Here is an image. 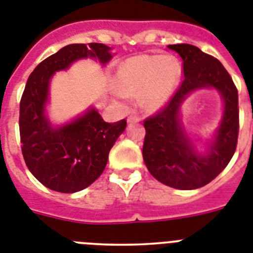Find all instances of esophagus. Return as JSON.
Returning <instances> with one entry per match:
<instances>
[{"label":"esophagus","mask_w":253,"mask_h":253,"mask_svg":"<svg viewBox=\"0 0 253 253\" xmlns=\"http://www.w3.org/2000/svg\"><path fill=\"white\" fill-rule=\"evenodd\" d=\"M139 120H141V118H139L138 115H130L128 118V123H130V124H133V123H139Z\"/></svg>","instance_id":"34e87169"}]
</instances>
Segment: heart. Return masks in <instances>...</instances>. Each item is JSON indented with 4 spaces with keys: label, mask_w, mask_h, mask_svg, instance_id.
Wrapping results in <instances>:
<instances>
[{
    "label": "heart",
    "mask_w": 253,
    "mask_h": 253,
    "mask_svg": "<svg viewBox=\"0 0 253 253\" xmlns=\"http://www.w3.org/2000/svg\"><path fill=\"white\" fill-rule=\"evenodd\" d=\"M181 64L170 55H138L126 60L119 70L122 97L141 93V102L149 110L166 103L178 85Z\"/></svg>",
    "instance_id": "1"
}]
</instances>
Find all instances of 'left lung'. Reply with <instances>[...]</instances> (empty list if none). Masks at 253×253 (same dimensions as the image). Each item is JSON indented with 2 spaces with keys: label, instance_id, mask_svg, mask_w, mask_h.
I'll list each match as a JSON object with an SVG mask.
<instances>
[{
  "label": "left lung",
  "instance_id": "8db88e82",
  "mask_svg": "<svg viewBox=\"0 0 253 253\" xmlns=\"http://www.w3.org/2000/svg\"><path fill=\"white\" fill-rule=\"evenodd\" d=\"M182 58L183 80L170 101L143 122L142 155L159 182L179 190L199 189L216 178L237 149L239 133L238 90L221 62L189 43L168 45ZM214 87L224 98V116L207 154L195 150L179 120V108L191 91Z\"/></svg>",
  "mask_w": 253,
  "mask_h": 253
}]
</instances>
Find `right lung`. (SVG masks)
Instances as JSON below:
<instances>
[{
	"instance_id": "right-lung-1",
	"label": "right lung",
	"mask_w": 253,
	"mask_h": 253,
	"mask_svg": "<svg viewBox=\"0 0 253 253\" xmlns=\"http://www.w3.org/2000/svg\"><path fill=\"white\" fill-rule=\"evenodd\" d=\"M110 50L104 43H71L42 60L27 80L19 112L23 158L47 189L76 193L91 185L104 170L108 152L125 130V119L110 124L95 108L55 128L45 116L49 83L56 71L67 70L75 60L87 56L106 64L112 58Z\"/></svg>"
}]
</instances>
